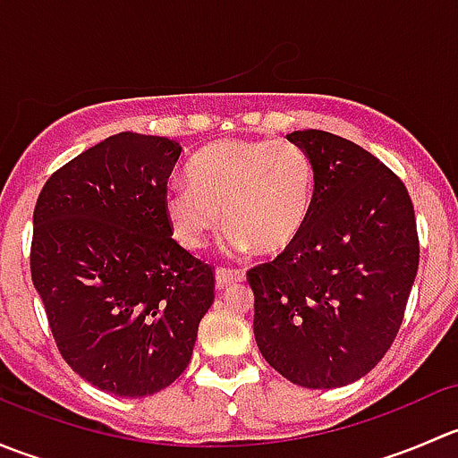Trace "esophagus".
<instances>
[{
  "instance_id": "esophagus-1",
  "label": "esophagus",
  "mask_w": 458,
  "mask_h": 458,
  "mask_svg": "<svg viewBox=\"0 0 458 458\" xmlns=\"http://www.w3.org/2000/svg\"><path fill=\"white\" fill-rule=\"evenodd\" d=\"M215 279H216V288L224 290L228 288V285L237 284V281H243V272L233 270V267H216Z\"/></svg>"
}]
</instances>
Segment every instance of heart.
I'll use <instances>...</instances> for the list:
<instances>
[{"mask_svg": "<svg viewBox=\"0 0 458 458\" xmlns=\"http://www.w3.org/2000/svg\"><path fill=\"white\" fill-rule=\"evenodd\" d=\"M191 186H170L164 210L174 239L199 250L228 225L225 246L234 255L255 250L276 257L306 230L315 206L317 173L294 141H216L188 164Z\"/></svg>", "mask_w": 458, "mask_h": 458, "instance_id": "b5f03b06", "label": "heart"}]
</instances>
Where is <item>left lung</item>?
Listing matches in <instances>:
<instances>
[{"label": "left lung", "mask_w": 458, "mask_h": 458, "mask_svg": "<svg viewBox=\"0 0 458 458\" xmlns=\"http://www.w3.org/2000/svg\"><path fill=\"white\" fill-rule=\"evenodd\" d=\"M288 140L315 164V206L290 250L248 270L252 327L276 372L330 390L390 350L419 270L417 219L403 182L361 146L323 131Z\"/></svg>", "instance_id": "left-lung-1"}]
</instances>
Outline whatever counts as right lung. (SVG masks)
<instances>
[{
    "instance_id": "obj_1",
    "label": "right lung",
    "mask_w": 458,
    "mask_h": 458,
    "mask_svg": "<svg viewBox=\"0 0 458 458\" xmlns=\"http://www.w3.org/2000/svg\"><path fill=\"white\" fill-rule=\"evenodd\" d=\"M182 146L119 132L50 174L32 215L30 275L59 352L117 396L155 394L188 368L215 301L212 266L164 210Z\"/></svg>"
}]
</instances>
